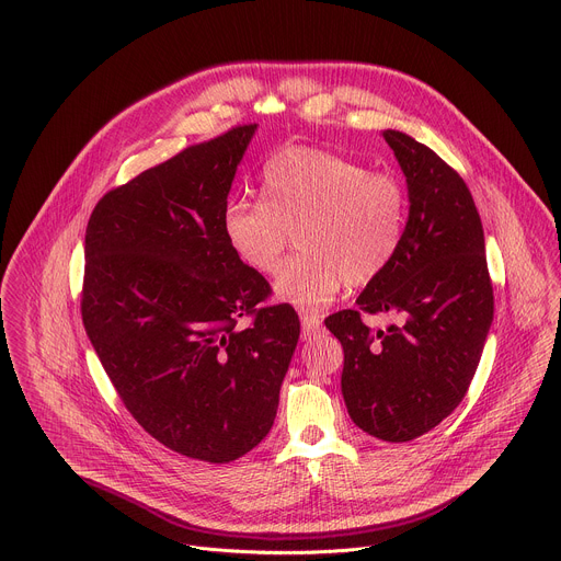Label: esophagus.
<instances>
[{"mask_svg":"<svg viewBox=\"0 0 561 561\" xmlns=\"http://www.w3.org/2000/svg\"><path fill=\"white\" fill-rule=\"evenodd\" d=\"M322 327V314L319 312H301V337L310 340Z\"/></svg>","mask_w":561,"mask_h":561,"instance_id":"1","label":"esophagus"}]
</instances>
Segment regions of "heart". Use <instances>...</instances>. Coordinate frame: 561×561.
<instances>
[{"label": "heart", "mask_w": 561, "mask_h": 561, "mask_svg": "<svg viewBox=\"0 0 561 561\" xmlns=\"http://www.w3.org/2000/svg\"><path fill=\"white\" fill-rule=\"evenodd\" d=\"M262 199H232L224 237L249 268H279L288 230L304 251L282 266L275 295L297 308H324L351 284H368L394 257L407 226V193L388 173L337 152L286 146L260 175Z\"/></svg>", "instance_id": "b5f03b06"}]
</instances>
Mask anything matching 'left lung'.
Listing matches in <instances>:
<instances>
[{"mask_svg":"<svg viewBox=\"0 0 561 561\" xmlns=\"http://www.w3.org/2000/svg\"><path fill=\"white\" fill-rule=\"evenodd\" d=\"M383 139L407 178L409 219L394 257L355 304L398 324L370 332L358 310H340L327 329L344 346L351 420L377 439L411 442L463 399L493 324V286L463 180L411 135L388 128Z\"/></svg>","mask_w":561,"mask_h":561,"instance_id":"obj_1","label":"left lung"}]
</instances>
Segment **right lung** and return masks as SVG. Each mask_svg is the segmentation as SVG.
Instances as JSON below:
<instances>
[{
	"label": "right lung",
	"instance_id": "add662e5",
	"mask_svg": "<svg viewBox=\"0 0 561 561\" xmlns=\"http://www.w3.org/2000/svg\"><path fill=\"white\" fill-rule=\"evenodd\" d=\"M257 124L191 146L95 206L82 319L122 402L175 453L226 463L271 431L299 340L288 304L224 237L226 199ZM256 314L249 330L236 317Z\"/></svg>",
	"mask_w": 561,
	"mask_h": 561
}]
</instances>
